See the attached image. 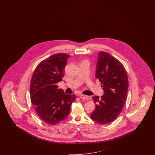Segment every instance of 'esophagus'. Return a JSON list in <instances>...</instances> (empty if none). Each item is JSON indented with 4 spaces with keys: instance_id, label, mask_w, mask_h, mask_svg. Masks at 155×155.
Here are the masks:
<instances>
[{
    "instance_id": "obj_1",
    "label": "esophagus",
    "mask_w": 155,
    "mask_h": 155,
    "mask_svg": "<svg viewBox=\"0 0 155 155\" xmlns=\"http://www.w3.org/2000/svg\"><path fill=\"white\" fill-rule=\"evenodd\" d=\"M80 98L81 99H87V100H89L91 99V97L90 96H87V95H81L80 96Z\"/></svg>"
}]
</instances>
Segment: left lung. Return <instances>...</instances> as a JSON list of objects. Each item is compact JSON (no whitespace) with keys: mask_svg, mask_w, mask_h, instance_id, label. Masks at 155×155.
<instances>
[{"mask_svg":"<svg viewBox=\"0 0 155 155\" xmlns=\"http://www.w3.org/2000/svg\"><path fill=\"white\" fill-rule=\"evenodd\" d=\"M95 77L101 82L104 91L99 98H92L95 108L91 114L92 120L101 124L114 121L121 113L127 99L128 80L122 63L108 53H99Z\"/></svg>","mask_w":155,"mask_h":155,"instance_id":"left-lung-1","label":"left lung"}]
</instances>
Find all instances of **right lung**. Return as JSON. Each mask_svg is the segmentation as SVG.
Masks as SVG:
<instances>
[{
    "mask_svg": "<svg viewBox=\"0 0 155 155\" xmlns=\"http://www.w3.org/2000/svg\"><path fill=\"white\" fill-rule=\"evenodd\" d=\"M65 53H58L41 61L33 72L30 84L32 104L39 118L51 125L64 120L75 100L74 94H65L57 84L62 81L67 59Z\"/></svg>",
    "mask_w": 155,
    "mask_h": 155,
    "instance_id": "right-lung-1",
    "label": "right lung"
}]
</instances>
